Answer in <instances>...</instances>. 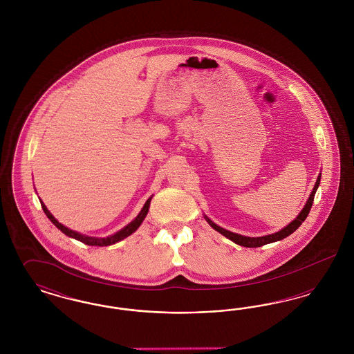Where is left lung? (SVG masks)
<instances>
[{
	"label": "left lung",
	"instance_id": "8db88e82",
	"mask_svg": "<svg viewBox=\"0 0 354 354\" xmlns=\"http://www.w3.org/2000/svg\"><path fill=\"white\" fill-rule=\"evenodd\" d=\"M320 179H321V174L319 175V178H317V180H316V185L313 187V191H312V194H310V196H309V199H308V202L305 204V207L303 208V211L299 214V216L296 218V219L293 220L289 225H286V228H283L281 231H279V232H276V234H272V235L267 236H261V237H247V236H241L237 235V234H234V232H230V231H227V230H224V228H221L219 225H216L215 223H212L211 220L208 219L207 216H204L205 220L208 221V224L214 228V230H216L218 232H220L221 235L225 236L227 239H230V240H232L234 243L236 244H239V245H243V247H248V248H256V247H261V245H266V244H270V243H273V241H279V240H281V239H284L286 236L290 235V234H293L301 224H303L304 220L306 219V216H308V214H309V211H310V208H312V204H313V199H315V194H316V191H317V188H319V185H320Z\"/></svg>",
	"mask_w": 354,
	"mask_h": 354
}]
</instances>
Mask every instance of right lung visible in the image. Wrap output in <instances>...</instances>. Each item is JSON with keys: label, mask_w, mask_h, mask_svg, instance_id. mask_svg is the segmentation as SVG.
Instances as JSON below:
<instances>
[{"label": "right lung", "mask_w": 354, "mask_h": 354, "mask_svg": "<svg viewBox=\"0 0 354 354\" xmlns=\"http://www.w3.org/2000/svg\"><path fill=\"white\" fill-rule=\"evenodd\" d=\"M150 202H151V198H150L147 202L145 203V205H143L142 211L139 212V215H138V216H136V218H135V219L133 220L129 225H126L123 230H120V231L117 232L115 235L109 236V237H101V239H100V237H91V236L82 235V234H78V232H75V231L68 230V228H66L65 225H62L61 223H58L57 220L54 219V216H53L50 212L48 211V208H46V205H45L44 203L41 202V205H42L44 212H45V214H46V216L50 219L51 223H53L58 230H61L65 235L70 236V237H73V239H77V240L82 241L84 244H87V245L107 247V245L115 244V243H118L120 240H123L124 237L131 235L133 232H135V231L139 228V225L142 224V221L145 220L146 215H147V212H149Z\"/></svg>", "instance_id": "add662e5"}]
</instances>
